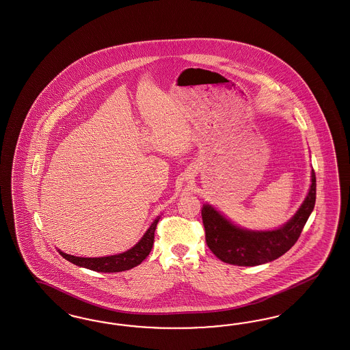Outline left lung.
Instances as JSON below:
<instances>
[{"label":"left lung","instance_id":"left-lung-1","mask_svg":"<svg viewBox=\"0 0 350 350\" xmlns=\"http://www.w3.org/2000/svg\"><path fill=\"white\" fill-rule=\"evenodd\" d=\"M317 198V178L311 172L308 196L286 224L275 230H247L229 221L210 204L202 208L206 242L220 260L234 266H259L272 262L288 252L308 221Z\"/></svg>","mask_w":350,"mask_h":350}]
</instances>
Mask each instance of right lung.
<instances>
[{
  "instance_id": "1",
  "label": "right lung",
  "mask_w": 350,
  "mask_h": 350,
  "mask_svg": "<svg viewBox=\"0 0 350 350\" xmlns=\"http://www.w3.org/2000/svg\"><path fill=\"white\" fill-rule=\"evenodd\" d=\"M159 219L160 217L154 219V223L147 229L144 236L140 238L139 242L127 252L111 255V256H101V258H81V256L65 254L61 250H58V252L72 265L83 267L87 269H92L96 272L127 271L133 267L140 265L151 252V249L154 246V230H156V225L159 223Z\"/></svg>"
}]
</instances>
